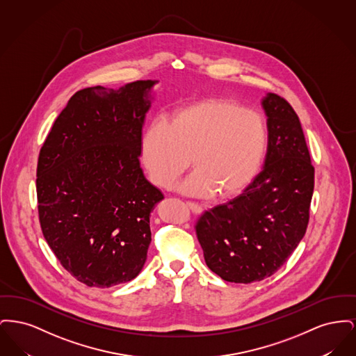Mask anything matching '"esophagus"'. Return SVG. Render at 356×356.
I'll return each instance as SVG.
<instances>
[{"instance_id": "1", "label": "esophagus", "mask_w": 356, "mask_h": 356, "mask_svg": "<svg viewBox=\"0 0 356 356\" xmlns=\"http://www.w3.org/2000/svg\"><path fill=\"white\" fill-rule=\"evenodd\" d=\"M186 207H188L193 213H202V212H203V208H202L200 204L193 203V202H186Z\"/></svg>"}]
</instances>
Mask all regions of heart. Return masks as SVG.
Segmentation results:
<instances>
[{
	"mask_svg": "<svg viewBox=\"0 0 356 356\" xmlns=\"http://www.w3.org/2000/svg\"><path fill=\"white\" fill-rule=\"evenodd\" d=\"M268 143L264 118L236 102L209 99L175 111L151 124L141 137V157L149 180L170 188L191 164L180 186L193 196L238 193L260 168Z\"/></svg>",
	"mask_w": 356,
	"mask_h": 356,
	"instance_id": "b5f03b06",
	"label": "heart"
}]
</instances>
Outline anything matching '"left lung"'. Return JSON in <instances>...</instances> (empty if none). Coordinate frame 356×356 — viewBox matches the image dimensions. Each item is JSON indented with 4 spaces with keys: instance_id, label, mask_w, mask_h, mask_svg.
Wrapping results in <instances>:
<instances>
[{
    "instance_id": "obj_1",
    "label": "left lung",
    "mask_w": 356,
    "mask_h": 356,
    "mask_svg": "<svg viewBox=\"0 0 356 356\" xmlns=\"http://www.w3.org/2000/svg\"><path fill=\"white\" fill-rule=\"evenodd\" d=\"M261 105L268 128L263 170L195 227L208 268L244 284L270 277L287 261L305 236L314 193L315 170L298 115L275 93Z\"/></svg>"
}]
</instances>
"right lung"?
<instances>
[{"instance_id": "1", "label": "right lung", "mask_w": 356, "mask_h": 356, "mask_svg": "<svg viewBox=\"0 0 356 356\" xmlns=\"http://www.w3.org/2000/svg\"><path fill=\"white\" fill-rule=\"evenodd\" d=\"M156 80L74 93L38 156L44 237L61 266L88 287L131 282L147 260L149 216L164 199L138 156Z\"/></svg>"}]
</instances>
